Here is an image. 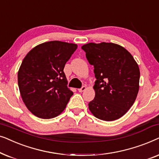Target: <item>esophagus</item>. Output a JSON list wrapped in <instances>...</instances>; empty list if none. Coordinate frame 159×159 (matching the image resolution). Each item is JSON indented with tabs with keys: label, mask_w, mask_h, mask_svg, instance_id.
Segmentation results:
<instances>
[{
	"label": "esophagus",
	"mask_w": 159,
	"mask_h": 159,
	"mask_svg": "<svg viewBox=\"0 0 159 159\" xmlns=\"http://www.w3.org/2000/svg\"><path fill=\"white\" fill-rule=\"evenodd\" d=\"M87 89V88H86V86H82L81 88H80V89H78V91H79L80 93H82V92H83V91H84Z\"/></svg>",
	"instance_id": "34e87169"
}]
</instances>
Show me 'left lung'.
<instances>
[{"label":"left lung","instance_id":"left-lung-1","mask_svg":"<svg viewBox=\"0 0 159 159\" xmlns=\"http://www.w3.org/2000/svg\"><path fill=\"white\" fill-rule=\"evenodd\" d=\"M89 64L94 66L95 98L88 104L90 112L103 121L123 116L135 101L139 91L140 69L127 50L112 43L83 45Z\"/></svg>","mask_w":159,"mask_h":159}]
</instances>
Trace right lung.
<instances>
[{"mask_svg":"<svg viewBox=\"0 0 159 159\" xmlns=\"http://www.w3.org/2000/svg\"><path fill=\"white\" fill-rule=\"evenodd\" d=\"M77 45L54 40L37 45L22 61L18 71L21 97L34 116L48 119L65 109L73 92L67 88L66 63Z\"/></svg>","mask_w":159,"mask_h":159,"instance_id":"right-lung-1","label":"right lung"}]
</instances>
